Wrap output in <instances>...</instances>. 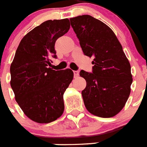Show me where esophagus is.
Returning <instances> with one entry per match:
<instances>
[{
	"mask_svg": "<svg viewBox=\"0 0 147 147\" xmlns=\"http://www.w3.org/2000/svg\"><path fill=\"white\" fill-rule=\"evenodd\" d=\"M74 78L79 77V75H80V73L78 71H74Z\"/></svg>",
	"mask_w": 147,
	"mask_h": 147,
	"instance_id": "esophagus-1",
	"label": "esophagus"
}]
</instances>
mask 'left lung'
Here are the masks:
<instances>
[{
  "label": "left lung",
  "mask_w": 147,
  "mask_h": 147,
  "mask_svg": "<svg viewBox=\"0 0 147 147\" xmlns=\"http://www.w3.org/2000/svg\"><path fill=\"white\" fill-rule=\"evenodd\" d=\"M84 54L93 57L92 73L82 70L86 80L82 91L85 107L90 113L113 117L124 107L132 82L131 67L112 29L90 15L70 19Z\"/></svg>",
  "instance_id": "1"
}]
</instances>
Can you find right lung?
<instances>
[{
    "label": "right lung",
    "mask_w": 147,
    "mask_h": 147,
    "mask_svg": "<svg viewBox=\"0 0 147 147\" xmlns=\"http://www.w3.org/2000/svg\"><path fill=\"white\" fill-rule=\"evenodd\" d=\"M70 28L68 19L49 20L25 35L10 67L11 87L15 100L27 117L50 123L63 113V93L74 78L71 69L49 67L57 58L56 40Z\"/></svg>",
    "instance_id": "obj_1"
}]
</instances>
